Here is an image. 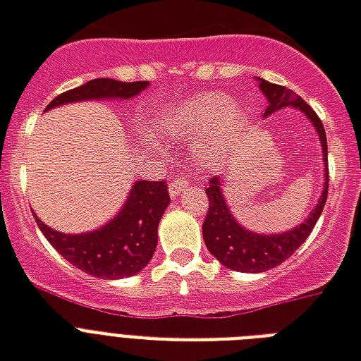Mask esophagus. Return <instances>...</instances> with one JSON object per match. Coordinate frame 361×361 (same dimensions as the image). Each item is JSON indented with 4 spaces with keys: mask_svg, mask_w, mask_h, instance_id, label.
Instances as JSON below:
<instances>
[{
    "mask_svg": "<svg viewBox=\"0 0 361 361\" xmlns=\"http://www.w3.org/2000/svg\"><path fill=\"white\" fill-rule=\"evenodd\" d=\"M190 188V180L186 175H180V177H177L175 180H171V184H169V194L173 195V197H177V195H180L184 192V190Z\"/></svg>",
    "mask_w": 361,
    "mask_h": 361,
    "instance_id": "obj_1",
    "label": "esophagus"
}]
</instances>
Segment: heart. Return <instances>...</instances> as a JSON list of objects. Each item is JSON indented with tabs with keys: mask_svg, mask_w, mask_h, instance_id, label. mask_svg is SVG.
Masks as SVG:
<instances>
[{
	"mask_svg": "<svg viewBox=\"0 0 361 361\" xmlns=\"http://www.w3.org/2000/svg\"><path fill=\"white\" fill-rule=\"evenodd\" d=\"M245 114L233 103H226V99L219 94H201L192 97L177 109H173L169 116V128L183 135L200 133L203 130L214 128L219 133H231L243 124ZM222 150V141L212 139L203 147L209 158L219 156Z\"/></svg>",
	"mask_w": 361,
	"mask_h": 361,
	"instance_id": "obj_1",
	"label": "heart"
}]
</instances>
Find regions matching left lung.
Masks as SVG:
<instances>
[{
  "label": "left lung",
  "mask_w": 361,
  "mask_h": 361,
  "mask_svg": "<svg viewBox=\"0 0 361 361\" xmlns=\"http://www.w3.org/2000/svg\"><path fill=\"white\" fill-rule=\"evenodd\" d=\"M259 88L267 96L269 107L265 109V116L275 113L279 109L294 105L300 111L307 114L317 128L320 142H322L324 161L328 164V139H326V130H324L322 120L311 109V105L303 102L294 90L286 86L273 85L267 80L259 82ZM329 186V171L326 166V183H324V192L320 195L318 205L314 211L307 216V220L300 228L279 233V235H258L252 231H247L245 228L237 224L235 219L231 216L230 209L226 207L224 195L220 190L219 178L212 177L205 188L207 200H209V211H207L205 222H203V241H205L209 252L219 259L220 264L230 267L233 271L241 273H262V271L273 269L281 265L284 259H288L298 248L305 243V239L311 235L312 228L317 220L322 214V209L328 200Z\"/></svg>",
  "instance_id": "8db88e82"
}]
</instances>
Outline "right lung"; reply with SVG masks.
<instances>
[{"instance_id":"right-lung-1","label":"right lung","mask_w":361,"mask_h":361,"mask_svg":"<svg viewBox=\"0 0 361 361\" xmlns=\"http://www.w3.org/2000/svg\"><path fill=\"white\" fill-rule=\"evenodd\" d=\"M147 85V80L120 82L94 79L56 96L47 109L82 99H130L145 90ZM167 205L169 192L166 180H137L124 209L99 230L82 235H67L44 226L37 216L35 222L50 245L77 269L97 279H122L137 275L150 262L158 245V224Z\"/></svg>"}]
</instances>
